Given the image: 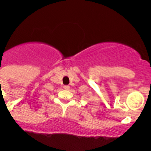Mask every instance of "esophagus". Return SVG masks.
Here are the masks:
<instances>
[{
	"mask_svg": "<svg viewBox=\"0 0 151 151\" xmlns=\"http://www.w3.org/2000/svg\"><path fill=\"white\" fill-rule=\"evenodd\" d=\"M63 88H64V89H65V90H68V89H69L70 87L68 86V85H65V86L63 87Z\"/></svg>",
	"mask_w": 151,
	"mask_h": 151,
	"instance_id": "esophagus-1",
	"label": "esophagus"
}]
</instances>
